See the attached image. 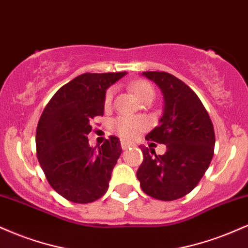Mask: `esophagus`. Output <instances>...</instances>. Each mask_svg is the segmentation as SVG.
Listing matches in <instances>:
<instances>
[{
    "label": "esophagus",
    "instance_id": "esophagus-1",
    "mask_svg": "<svg viewBox=\"0 0 248 248\" xmlns=\"http://www.w3.org/2000/svg\"><path fill=\"white\" fill-rule=\"evenodd\" d=\"M134 147V143H132V142H126V141H121V148L124 150L128 149V148H132Z\"/></svg>",
    "mask_w": 248,
    "mask_h": 248
}]
</instances>
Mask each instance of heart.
Returning a JSON list of instances; mask_svg holds the SVG:
<instances>
[{
	"label": "heart",
	"mask_w": 248,
	"mask_h": 248,
	"mask_svg": "<svg viewBox=\"0 0 248 248\" xmlns=\"http://www.w3.org/2000/svg\"><path fill=\"white\" fill-rule=\"evenodd\" d=\"M130 88L142 101H146L147 99H154L155 96V91H154L152 84L146 80L134 81L130 85ZM113 94H114V90L109 88L105 95V106L106 107L112 104ZM148 127H149V121L143 116H120L113 122V129L115 130V133L126 140H132L136 138L139 134L144 132Z\"/></svg>",
	"instance_id": "1"
}]
</instances>
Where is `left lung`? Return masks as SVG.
<instances>
[{"instance_id": "obj_1", "label": "left lung", "mask_w": 248, "mask_h": 248, "mask_svg": "<svg viewBox=\"0 0 248 248\" xmlns=\"http://www.w3.org/2000/svg\"><path fill=\"white\" fill-rule=\"evenodd\" d=\"M142 76L161 88L164 98L160 124L146 140L166 144L167 152L140 146L143 162L136 172L144 193L160 201H175L191 192L209 168L215 150V130L197 94L175 76L147 71Z\"/></svg>"}]
</instances>
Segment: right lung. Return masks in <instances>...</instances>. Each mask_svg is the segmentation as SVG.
<instances>
[{
  "label": "right lung",
  "instance_id": "add662e5",
  "mask_svg": "<svg viewBox=\"0 0 248 248\" xmlns=\"http://www.w3.org/2000/svg\"><path fill=\"white\" fill-rule=\"evenodd\" d=\"M127 72L84 73L59 88L43 110L36 132L37 157L52 189L86 204L105 195L121 155L116 136L90 147L93 119L104 115L106 90Z\"/></svg>",
  "mask_w": 248,
  "mask_h": 248
}]
</instances>
